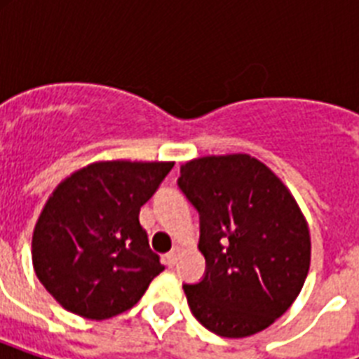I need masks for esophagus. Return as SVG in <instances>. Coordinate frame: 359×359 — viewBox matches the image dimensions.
I'll return each instance as SVG.
<instances>
[{"label":"esophagus","mask_w":359,"mask_h":359,"mask_svg":"<svg viewBox=\"0 0 359 359\" xmlns=\"http://www.w3.org/2000/svg\"><path fill=\"white\" fill-rule=\"evenodd\" d=\"M179 255H180V248H175L171 253H168V257H165V262H168L169 268H173L175 264H177V261H179Z\"/></svg>","instance_id":"esophagus-1"}]
</instances>
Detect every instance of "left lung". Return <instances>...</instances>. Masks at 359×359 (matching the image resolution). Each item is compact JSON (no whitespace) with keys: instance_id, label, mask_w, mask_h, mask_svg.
<instances>
[{"instance_id":"obj_1","label":"left lung","mask_w":359,"mask_h":359,"mask_svg":"<svg viewBox=\"0 0 359 359\" xmlns=\"http://www.w3.org/2000/svg\"><path fill=\"white\" fill-rule=\"evenodd\" d=\"M179 186L199 212L207 261L203 281L184 285L194 317L222 337L262 332L294 304L309 272V225L294 196L242 152L182 163Z\"/></svg>"}]
</instances>
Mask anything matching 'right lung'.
<instances>
[{
  "label": "right lung",
  "instance_id": "right-lung-1",
  "mask_svg": "<svg viewBox=\"0 0 359 359\" xmlns=\"http://www.w3.org/2000/svg\"><path fill=\"white\" fill-rule=\"evenodd\" d=\"M175 162L100 160L61 180L31 240L39 281L67 311L106 320L141 300L163 264L140 210Z\"/></svg>",
  "mask_w": 359,
  "mask_h": 359
}]
</instances>
